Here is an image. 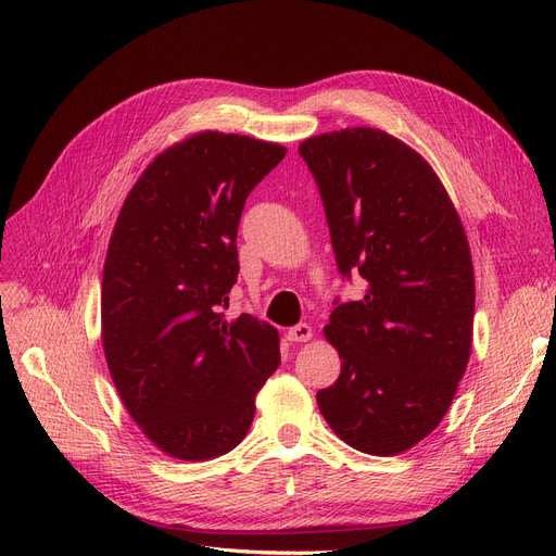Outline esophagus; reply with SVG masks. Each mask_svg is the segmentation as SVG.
<instances>
[{"label": "esophagus", "instance_id": "34e87169", "mask_svg": "<svg viewBox=\"0 0 556 556\" xmlns=\"http://www.w3.org/2000/svg\"><path fill=\"white\" fill-rule=\"evenodd\" d=\"M313 338V329L308 325H298L293 329H288V340L290 342H306Z\"/></svg>", "mask_w": 556, "mask_h": 556}]
</instances>
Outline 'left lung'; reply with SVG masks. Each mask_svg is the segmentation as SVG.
<instances>
[{"label": "left lung", "instance_id": "obj_1", "mask_svg": "<svg viewBox=\"0 0 556 556\" xmlns=\"http://www.w3.org/2000/svg\"><path fill=\"white\" fill-rule=\"evenodd\" d=\"M323 195L338 270L367 281L336 302L325 327L342 358L317 392L344 444L399 455L428 437L455 399L473 342L469 241L432 166L378 128H344L300 143Z\"/></svg>", "mask_w": 556, "mask_h": 556}]
</instances>
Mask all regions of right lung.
I'll return each mask as SVG.
<instances>
[{"label":"right lung","mask_w":556,"mask_h":556,"mask_svg":"<svg viewBox=\"0 0 556 556\" xmlns=\"http://www.w3.org/2000/svg\"><path fill=\"white\" fill-rule=\"evenodd\" d=\"M279 143L204 130L160 153L114 223L101 340L126 410L168 457L214 459L243 442L254 399L279 367V333L241 313L237 231Z\"/></svg>","instance_id":"add662e5"}]
</instances>
